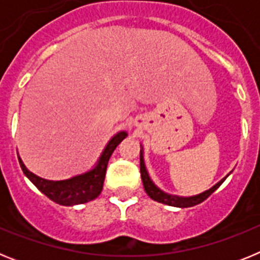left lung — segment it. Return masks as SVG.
Returning a JSON list of instances; mask_svg holds the SVG:
<instances>
[{
	"instance_id": "1",
	"label": "left lung",
	"mask_w": 260,
	"mask_h": 260,
	"mask_svg": "<svg viewBox=\"0 0 260 260\" xmlns=\"http://www.w3.org/2000/svg\"><path fill=\"white\" fill-rule=\"evenodd\" d=\"M229 174H226L222 180H220L219 182L215 183L212 187H210V189L206 190V191L203 192H199V194L189 195V197L169 194V192H165L164 190L160 189V187H158L157 185H155V182L151 180L150 173H148V171H147V168H146V162H144L143 146L141 144V177H142V182H143V187L144 190H146L147 195H148L151 199H153V201L158 202V203L167 204V206H172V207H178V208H186V207L197 206V204L206 201V199H207L213 191H216V190L219 189L220 185L226 180V177H228Z\"/></svg>"
}]
</instances>
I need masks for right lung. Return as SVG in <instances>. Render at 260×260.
<instances>
[{"label":"right lung","mask_w":260,"mask_h":260,"mask_svg":"<svg viewBox=\"0 0 260 260\" xmlns=\"http://www.w3.org/2000/svg\"><path fill=\"white\" fill-rule=\"evenodd\" d=\"M126 137H127L126 130H119L118 133H116L105 144L104 150L99 156L98 161L91 169L83 172V173L75 174V176L66 178V180L53 181L36 176L35 173H32L31 171L27 169L19 155H18V158H19V164L23 173L26 174L27 178L43 194L47 195L50 201L56 202L57 204H61V206H77V204H83L93 201L100 195L103 185H104L108 161H109L113 151L116 150V147Z\"/></svg>","instance_id":"right-lung-1"}]
</instances>
